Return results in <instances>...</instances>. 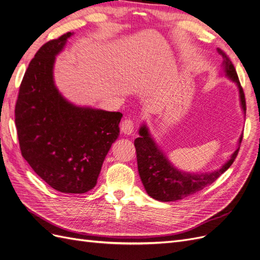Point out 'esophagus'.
Listing matches in <instances>:
<instances>
[{"label":"esophagus","instance_id":"obj_1","mask_svg":"<svg viewBox=\"0 0 260 260\" xmlns=\"http://www.w3.org/2000/svg\"><path fill=\"white\" fill-rule=\"evenodd\" d=\"M134 127H135V124H134V121L131 119H125L121 123V131L125 135H132Z\"/></svg>","mask_w":260,"mask_h":260}]
</instances>
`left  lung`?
<instances>
[{
    "label": "left lung",
    "instance_id": "obj_1",
    "mask_svg": "<svg viewBox=\"0 0 260 260\" xmlns=\"http://www.w3.org/2000/svg\"><path fill=\"white\" fill-rule=\"evenodd\" d=\"M217 51L224 59L223 67L226 76L238 85L240 102H241L242 109L245 112V96L235 66L222 49L217 48ZM139 135L140 137L136 138L134 142L137 153L139 176L148 195L159 201H176L183 199L197 193L207 185L212 184L235 161L243 137L242 134L239 139L238 149L219 169L206 172V174H189V172L177 169L171 164L164 152L158 148L154 139L151 137L149 129L145 124L140 127Z\"/></svg>",
    "mask_w": 260,
    "mask_h": 260
}]
</instances>
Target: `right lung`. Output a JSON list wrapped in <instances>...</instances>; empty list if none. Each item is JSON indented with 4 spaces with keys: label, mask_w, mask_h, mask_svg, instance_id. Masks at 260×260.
Returning <instances> with one entry per match:
<instances>
[{
    "label": "right lung",
    "mask_w": 260,
    "mask_h": 260,
    "mask_svg": "<svg viewBox=\"0 0 260 260\" xmlns=\"http://www.w3.org/2000/svg\"><path fill=\"white\" fill-rule=\"evenodd\" d=\"M73 34L43 45L28 64L15 123L21 154L36 175L61 193L83 194L96 185L104 159L119 136L122 113L78 107L57 91L55 55Z\"/></svg>",
    "instance_id": "right-lung-1"
}]
</instances>
